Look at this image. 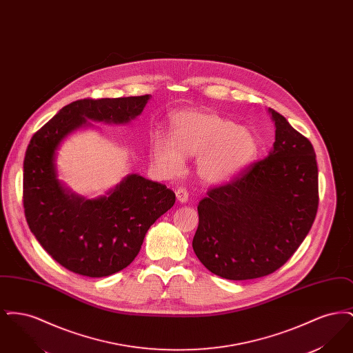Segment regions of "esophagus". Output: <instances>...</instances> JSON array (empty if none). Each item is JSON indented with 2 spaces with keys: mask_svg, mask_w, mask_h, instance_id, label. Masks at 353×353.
Returning a JSON list of instances; mask_svg holds the SVG:
<instances>
[{
  "mask_svg": "<svg viewBox=\"0 0 353 353\" xmlns=\"http://www.w3.org/2000/svg\"><path fill=\"white\" fill-rule=\"evenodd\" d=\"M176 197H177V201L180 202H188L189 200V193L185 188H179L176 190Z\"/></svg>",
  "mask_w": 353,
  "mask_h": 353,
  "instance_id": "1",
  "label": "esophagus"
}]
</instances>
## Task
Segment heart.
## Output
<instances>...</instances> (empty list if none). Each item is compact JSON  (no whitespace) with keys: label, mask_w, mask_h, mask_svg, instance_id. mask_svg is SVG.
<instances>
[{"label":"heart","mask_w":353,"mask_h":353,"mask_svg":"<svg viewBox=\"0 0 353 353\" xmlns=\"http://www.w3.org/2000/svg\"><path fill=\"white\" fill-rule=\"evenodd\" d=\"M172 134L152 136L153 161L168 173H179L184 156L197 157V170L209 183L233 180L252 165L259 150L255 134L213 111L189 110L172 119Z\"/></svg>","instance_id":"1"}]
</instances>
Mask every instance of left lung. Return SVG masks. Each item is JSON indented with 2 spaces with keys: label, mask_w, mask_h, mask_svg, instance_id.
I'll list each match as a JSON object with an SVG mask.
<instances>
[{
  "label": "left lung",
  "mask_w": 353,
  "mask_h": 353,
  "mask_svg": "<svg viewBox=\"0 0 353 353\" xmlns=\"http://www.w3.org/2000/svg\"><path fill=\"white\" fill-rule=\"evenodd\" d=\"M275 143L266 159L208 190L193 250L213 274L246 281L282 268L318 212V164L311 141L269 108Z\"/></svg>",
  "instance_id": "1"
}]
</instances>
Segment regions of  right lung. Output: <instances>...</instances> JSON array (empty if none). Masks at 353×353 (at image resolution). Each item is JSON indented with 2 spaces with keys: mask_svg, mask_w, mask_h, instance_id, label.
Listing matches in <instances>:
<instances>
[{
  "mask_svg": "<svg viewBox=\"0 0 353 353\" xmlns=\"http://www.w3.org/2000/svg\"><path fill=\"white\" fill-rule=\"evenodd\" d=\"M150 95L81 99L65 105L33 134L23 160V209L41 246L65 269L101 278L125 269L145 233L176 201L173 190L139 174L127 176L107 196L85 200L57 179L55 152L87 119L123 124L139 117Z\"/></svg>",
  "mask_w": 353,
  "mask_h": 353,
  "instance_id": "obj_1",
  "label": "right lung"
}]
</instances>
